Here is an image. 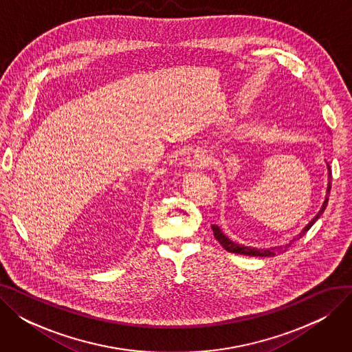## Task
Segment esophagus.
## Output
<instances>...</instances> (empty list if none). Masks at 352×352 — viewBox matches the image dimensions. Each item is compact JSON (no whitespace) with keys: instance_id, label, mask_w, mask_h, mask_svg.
<instances>
[{"instance_id":"1","label":"esophagus","mask_w":352,"mask_h":352,"mask_svg":"<svg viewBox=\"0 0 352 352\" xmlns=\"http://www.w3.org/2000/svg\"><path fill=\"white\" fill-rule=\"evenodd\" d=\"M186 164H187V166H190V168H199V166H202L206 164V160H204V157H202L201 154H198V153H192L187 160H186Z\"/></svg>"}]
</instances>
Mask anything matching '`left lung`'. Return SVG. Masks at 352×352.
I'll return each mask as SVG.
<instances>
[{
  "instance_id": "8db88e82",
  "label": "left lung",
  "mask_w": 352,
  "mask_h": 352,
  "mask_svg": "<svg viewBox=\"0 0 352 352\" xmlns=\"http://www.w3.org/2000/svg\"><path fill=\"white\" fill-rule=\"evenodd\" d=\"M327 165H328V164H327ZM331 178H332V175H331V168H329V165H328V179H329V182H328V190H327L328 194L331 192ZM328 194H327V198H325V201H324V204H322L320 212H318L316 217H314V219H311V223L301 231L300 235H297V238H294V241H295V239L302 238V236L307 234V231H308L314 224H316V221L322 215V212L325 211L327 204H328ZM211 228H212V232H214V236H215L217 241H218L221 245H223V248L227 250L228 252L243 254V255H251V256H274V255H276V254H281L283 251H287V248H288V245H285V247H274V248H268V250H256V248H251V247H244V245H239V244H236V243H232L230 238H227L223 232H221V230H219L217 226H212Z\"/></svg>"
}]
</instances>
